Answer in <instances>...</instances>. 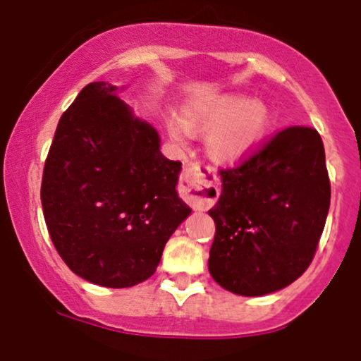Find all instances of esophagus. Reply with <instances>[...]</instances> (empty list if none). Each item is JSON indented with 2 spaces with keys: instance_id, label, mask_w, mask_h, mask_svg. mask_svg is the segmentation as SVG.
Segmentation results:
<instances>
[{
  "instance_id": "34e87169",
  "label": "esophagus",
  "mask_w": 361,
  "mask_h": 361,
  "mask_svg": "<svg viewBox=\"0 0 361 361\" xmlns=\"http://www.w3.org/2000/svg\"><path fill=\"white\" fill-rule=\"evenodd\" d=\"M214 180H216V176H214L213 171L197 166V164H192L181 174V195L195 209H207V207L213 206L218 195H220V190H218Z\"/></svg>"
}]
</instances>
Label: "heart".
<instances>
[{
	"label": "heart",
	"mask_w": 361,
	"mask_h": 361,
	"mask_svg": "<svg viewBox=\"0 0 361 361\" xmlns=\"http://www.w3.org/2000/svg\"><path fill=\"white\" fill-rule=\"evenodd\" d=\"M272 122V111L264 101L241 92L216 94L192 101L181 120L184 127H171V136L183 145L187 133H207V155L221 164H238L264 143Z\"/></svg>",
	"instance_id": "heart-1"
}]
</instances>
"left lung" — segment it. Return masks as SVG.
<instances>
[{
  "mask_svg": "<svg viewBox=\"0 0 361 361\" xmlns=\"http://www.w3.org/2000/svg\"><path fill=\"white\" fill-rule=\"evenodd\" d=\"M220 178L221 194L207 211L216 225L209 274L243 297L292 285L314 257L330 207L318 130L288 127Z\"/></svg>",
  "mask_w": 361,
  "mask_h": 361,
  "instance_id": "8db88e82",
  "label": "left lung"
}]
</instances>
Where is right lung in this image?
Instances as JSON below:
<instances>
[{
	"label": "right lung",
	"mask_w": 361,
	"mask_h": 361,
	"mask_svg": "<svg viewBox=\"0 0 361 361\" xmlns=\"http://www.w3.org/2000/svg\"><path fill=\"white\" fill-rule=\"evenodd\" d=\"M92 82L57 123L42 181L50 239L85 281L129 288L157 271L166 243L192 209L176 190L181 162L166 159L152 123Z\"/></svg>",
	"instance_id": "add662e5"
}]
</instances>
